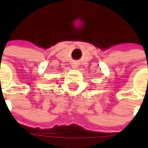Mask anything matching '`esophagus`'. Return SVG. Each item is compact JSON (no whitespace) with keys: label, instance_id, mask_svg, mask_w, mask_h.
<instances>
[{"label":"esophagus","instance_id":"1","mask_svg":"<svg viewBox=\"0 0 148 148\" xmlns=\"http://www.w3.org/2000/svg\"><path fill=\"white\" fill-rule=\"evenodd\" d=\"M72 66H73V67H74V68H75V67H76V65H72Z\"/></svg>","mask_w":148,"mask_h":148}]
</instances>
